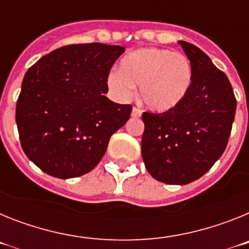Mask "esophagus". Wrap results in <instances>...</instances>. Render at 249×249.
<instances>
[{"label": "esophagus", "mask_w": 249, "mask_h": 249, "mask_svg": "<svg viewBox=\"0 0 249 249\" xmlns=\"http://www.w3.org/2000/svg\"><path fill=\"white\" fill-rule=\"evenodd\" d=\"M141 114H142V109L138 108V107H133V109H132V117H140Z\"/></svg>", "instance_id": "esophagus-1"}]
</instances>
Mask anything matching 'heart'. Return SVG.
I'll return each instance as SVG.
<instances>
[{
    "label": "heart",
    "mask_w": 249,
    "mask_h": 249,
    "mask_svg": "<svg viewBox=\"0 0 249 249\" xmlns=\"http://www.w3.org/2000/svg\"><path fill=\"white\" fill-rule=\"evenodd\" d=\"M192 67L186 56L164 48H141L127 54L121 72L108 76V87L120 98L131 97L140 87V98L147 108L167 112L177 107L190 91Z\"/></svg>",
    "instance_id": "1"
}]
</instances>
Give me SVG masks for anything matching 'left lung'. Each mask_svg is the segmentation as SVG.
Masks as SVG:
<instances>
[{
  "mask_svg": "<svg viewBox=\"0 0 249 249\" xmlns=\"http://www.w3.org/2000/svg\"><path fill=\"white\" fill-rule=\"evenodd\" d=\"M179 45L192 67L190 91L173 109L142 114L144 166L168 184L191 183L212 168L227 147L237 107L226 73L195 45Z\"/></svg>",
  "mask_w": 249,
  "mask_h": 249,
  "instance_id": "left-lung-1",
  "label": "left lung"
}]
</instances>
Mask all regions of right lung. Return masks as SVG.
<instances>
[{"instance_id": "obj_1", "label": "right lung", "mask_w": 249, "mask_h": 249, "mask_svg": "<svg viewBox=\"0 0 249 249\" xmlns=\"http://www.w3.org/2000/svg\"><path fill=\"white\" fill-rule=\"evenodd\" d=\"M123 52L98 42L68 45L28 68L16 123L22 149L43 172L62 179L89 173L128 121L132 106L105 96L109 71Z\"/></svg>"}]
</instances>
